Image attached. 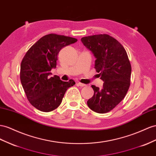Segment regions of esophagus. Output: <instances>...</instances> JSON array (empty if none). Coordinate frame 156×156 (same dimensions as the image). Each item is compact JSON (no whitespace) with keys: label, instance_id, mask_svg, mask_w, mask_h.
<instances>
[{"label":"esophagus","instance_id":"34e87169","mask_svg":"<svg viewBox=\"0 0 156 156\" xmlns=\"http://www.w3.org/2000/svg\"><path fill=\"white\" fill-rule=\"evenodd\" d=\"M77 85L79 86H80V87H85L86 86L85 84H83V83H80V82L77 83Z\"/></svg>","mask_w":156,"mask_h":156}]
</instances>
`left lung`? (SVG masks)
<instances>
[{"mask_svg":"<svg viewBox=\"0 0 156 156\" xmlns=\"http://www.w3.org/2000/svg\"><path fill=\"white\" fill-rule=\"evenodd\" d=\"M82 43L96 58L94 69L104 82L100 89L92 85L94 95L87 101L92 111L105 113L123 100L130 87L131 66L127 52L118 41L107 34L83 37Z\"/></svg>","mask_w":156,"mask_h":156,"instance_id":"1","label":"left lung"}]
</instances>
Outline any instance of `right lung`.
<instances>
[{
  "instance_id": "right-lung-1",
  "label": "right lung",
  "mask_w": 156,
  "mask_h": 156,
  "mask_svg": "<svg viewBox=\"0 0 156 156\" xmlns=\"http://www.w3.org/2000/svg\"><path fill=\"white\" fill-rule=\"evenodd\" d=\"M75 38L50 33L41 37L29 48L20 66V80L29 102L39 110L51 112L60 106L66 90L73 86L72 79L65 82L56 75L50 77L56 67L58 54Z\"/></svg>"
}]
</instances>
